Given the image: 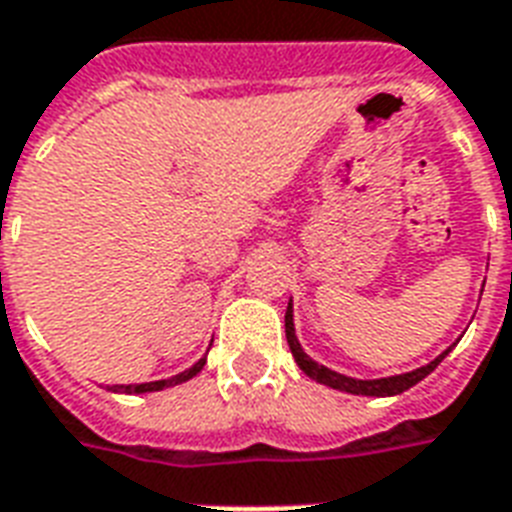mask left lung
I'll use <instances>...</instances> for the list:
<instances>
[{
	"mask_svg": "<svg viewBox=\"0 0 512 512\" xmlns=\"http://www.w3.org/2000/svg\"><path fill=\"white\" fill-rule=\"evenodd\" d=\"M284 330H287V343H290L292 357L300 365V370L306 373L308 378H314L319 384L333 386V389H341V392H349V395H368V397H392L400 395L405 389H411L413 384H419L421 378H427L432 370L438 368L443 357H446L448 351H443L438 360H432L429 365L419 370H411V373H403V376H392V378H376V381H360V378H349L341 376V373H335V370L325 368V365H319L308 357L306 351L300 349L298 338H295V327H292V303L287 306V314H284Z\"/></svg>",
	"mask_w": 512,
	"mask_h": 512,
	"instance_id": "obj_1",
	"label": "left lung"
}]
</instances>
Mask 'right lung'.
Wrapping results in <instances>:
<instances>
[{
  "label": "right lung",
  "mask_w": 512,
  "mask_h": 512,
  "mask_svg": "<svg viewBox=\"0 0 512 512\" xmlns=\"http://www.w3.org/2000/svg\"><path fill=\"white\" fill-rule=\"evenodd\" d=\"M206 365V360H198L190 370L179 373L174 378H163V381H150V384H128V386H112V392H126V395H142V392H158V389H166V386H177L187 378H193L195 373H201V368Z\"/></svg>",
  "instance_id": "right-lung-1"
}]
</instances>
